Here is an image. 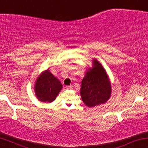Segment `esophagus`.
<instances>
[{"label":"esophagus","instance_id":"34e87169","mask_svg":"<svg viewBox=\"0 0 148 148\" xmlns=\"http://www.w3.org/2000/svg\"><path fill=\"white\" fill-rule=\"evenodd\" d=\"M66 89H73V86L72 85H70V86H66Z\"/></svg>","mask_w":148,"mask_h":148}]
</instances>
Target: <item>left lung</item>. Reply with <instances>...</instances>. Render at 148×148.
Returning a JSON list of instances; mask_svg holds the SVG:
<instances>
[{"mask_svg":"<svg viewBox=\"0 0 148 148\" xmlns=\"http://www.w3.org/2000/svg\"><path fill=\"white\" fill-rule=\"evenodd\" d=\"M94 68L86 73L82 80L80 95L84 103L94 107L104 103L111 94V86L106 71L100 63L94 60Z\"/></svg>","mask_w":148,"mask_h":148,"instance_id":"1","label":"left lung"}]
</instances>
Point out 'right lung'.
<instances>
[{
  "label": "right lung",
  "instance_id": "1",
  "mask_svg": "<svg viewBox=\"0 0 148 148\" xmlns=\"http://www.w3.org/2000/svg\"><path fill=\"white\" fill-rule=\"evenodd\" d=\"M62 89L59 80L49 72V70L43 72L38 77L35 86L37 98L42 102H52Z\"/></svg>",
  "mask_w": 148,
  "mask_h": 148
}]
</instances>
